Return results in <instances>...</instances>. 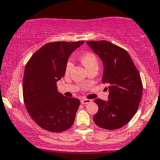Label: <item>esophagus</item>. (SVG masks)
I'll return each instance as SVG.
<instances>
[{
	"label": "esophagus",
	"instance_id": "obj_1",
	"mask_svg": "<svg viewBox=\"0 0 160 160\" xmlns=\"http://www.w3.org/2000/svg\"><path fill=\"white\" fill-rule=\"evenodd\" d=\"M92 102L91 99H88V98H82L81 99V103L83 105H86V104H88V103H90Z\"/></svg>",
	"mask_w": 160,
	"mask_h": 160
}]
</instances>
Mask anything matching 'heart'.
<instances>
[{
	"label": "heart",
	"instance_id": "heart-1",
	"mask_svg": "<svg viewBox=\"0 0 160 160\" xmlns=\"http://www.w3.org/2000/svg\"><path fill=\"white\" fill-rule=\"evenodd\" d=\"M80 60L87 70L92 68H98V59L97 56L92 52H85L82 54L80 57ZM72 68H73V62L72 59L69 58L65 65V73L68 74Z\"/></svg>",
	"mask_w": 160,
	"mask_h": 160
}]
</instances>
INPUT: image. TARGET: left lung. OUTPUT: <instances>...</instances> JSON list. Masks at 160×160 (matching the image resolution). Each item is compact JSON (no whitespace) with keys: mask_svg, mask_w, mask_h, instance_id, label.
I'll return each mask as SVG.
<instances>
[{"mask_svg":"<svg viewBox=\"0 0 160 160\" xmlns=\"http://www.w3.org/2000/svg\"><path fill=\"white\" fill-rule=\"evenodd\" d=\"M104 63L102 83L108 85V100L95 99L98 111L95 124L107 130L118 129L132 119L139 108L142 82L131 57L122 48L107 41L87 42Z\"/></svg>","mask_w":160,"mask_h":160,"instance_id":"8db88e82","label":"left lung"}]
</instances>
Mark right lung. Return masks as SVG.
<instances>
[{
	"instance_id": "right-lung-1",
	"label": "right lung",
	"mask_w": 160,
	"mask_h": 160,
	"mask_svg": "<svg viewBox=\"0 0 160 160\" xmlns=\"http://www.w3.org/2000/svg\"><path fill=\"white\" fill-rule=\"evenodd\" d=\"M83 43L49 42L34 52L26 64L22 87L24 105L31 118L47 131L64 132L75 121L80 101L59 93L56 82L65 75L69 55Z\"/></svg>"
}]
</instances>
